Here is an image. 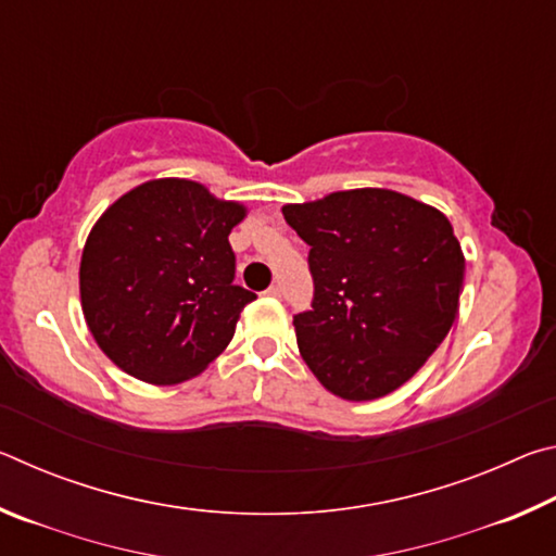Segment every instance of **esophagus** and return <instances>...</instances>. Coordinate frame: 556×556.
<instances>
[{"mask_svg":"<svg viewBox=\"0 0 556 556\" xmlns=\"http://www.w3.org/2000/svg\"><path fill=\"white\" fill-rule=\"evenodd\" d=\"M267 296H271V299H279L281 296V287L279 285H271L267 291H265Z\"/></svg>","mask_w":556,"mask_h":556,"instance_id":"obj_1","label":"esophagus"}]
</instances>
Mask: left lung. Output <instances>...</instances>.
I'll return each mask as SVG.
<instances>
[{
	"mask_svg": "<svg viewBox=\"0 0 556 556\" xmlns=\"http://www.w3.org/2000/svg\"><path fill=\"white\" fill-rule=\"evenodd\" d=\"M308 248L312 312L296 343L328 392L378 400L407 382L458 314L466 260L441 211L388 188L281 208Z\"/></svg>",
	"mask_w": 556,
	"mask_h": 556,
	"instance_id": "obj_1",
	"label": "left lung"
}]
</instances>
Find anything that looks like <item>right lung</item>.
I'll list each match as a JSON object with an SVG mask.
<instances>
[{
	"mask_svg": "<svg viewBox=\"0 0 556 556\" xmlns=\"http://www.w3.org/2000/svg\"><path fill=\"white\" fill-rule=\"evenodd\" d=\"M244 205L186 178L131 188L100 215L83 248L80 304L117 368L152 384L203 372L257 299L232 285L230 230Z\"/></svg>",
	"mask_w": 556,
	"mask_h": 556,
	"instance_id": "right-lung-1",
	"label": "right lung"
}]
</instances>
